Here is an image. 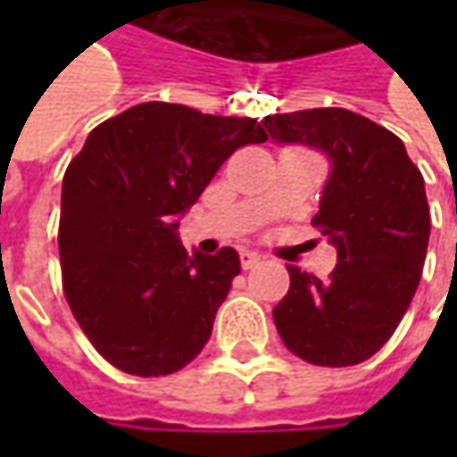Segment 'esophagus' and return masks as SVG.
<instances>
[{
    "label": "esophagus",
    "instance_id": "esophagus-1",
    "mask_svg": "<svg viewBox=\"0 0 457 457\" xmlns=\"http://www.w3.org/2000/svg\"><path fill=\"white\" fill-rule=\"evenodd\" d=\"M262 264V256L256 254V252H241V267L244 270H254Z\"/></svg>",
    "mask_w": 457,
    "mask_h": 457
}]
</instances>
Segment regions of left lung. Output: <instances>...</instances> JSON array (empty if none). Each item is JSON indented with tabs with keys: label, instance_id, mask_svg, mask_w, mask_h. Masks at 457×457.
<instances>
[{
	"label": "left lung",
	"instance_id": "8db88e82",
	"mask_svg": "<svg viewBox=\"0 0 457 457\" xmlns=\"http://www.w3.org/2000/svg\"><path fill=\"white\" fill-rule=\"evenodd\" d=\"M277 145H307L330 160L312 226L338 264L328 279L290 270L274 307L279 338L315 366H353L392 338L412 303L430 238L425 180L404 142L348 109L264 116Z\"/></svg>",
	"mask_w": 457,
	"mask_h": 457
}]
</instances>
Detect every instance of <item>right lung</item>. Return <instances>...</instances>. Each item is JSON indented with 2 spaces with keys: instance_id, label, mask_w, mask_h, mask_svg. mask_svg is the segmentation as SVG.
Returning a JSON list of instances; mask_svg holds the SVG:
<instances>
[{
  "instance_id": "add662e5",
  "label": "right lung",
  "mask_w": 457,
  "mask_h": 457,
  "mask_svg": "<svg viewBox=\"0 0 457 457\" xmlns=\"http://www.w3.org/2000/svg\"><path fill=\"white\" fill-rule=\"evenodd\" d=\"M264 139L249 116L147 101L98 124L71 160L62 292L80 330L124 374H175L211 338L241 262L231 246L187 254L178 219L238 147Z\"/></svg>"
}]
</instances>
